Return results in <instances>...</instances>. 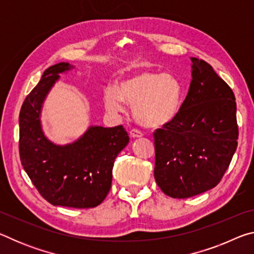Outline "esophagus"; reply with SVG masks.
Segmentation results:
<instances>
[{
    "instance_id": "esophagus-1",
    "label": "esophagus",
    "mask_w": 254,
    "mask_h": 254,
    "mask_svg": "<svg viewBox=\"0 0 254 254\" xmlns=\"http://www.w3.org/2000/svg\"><path fill=\"white\" fill-rule=\"evenodd\" d=\"M143 135V133L141 132L140 130H137V128H132L130 131V136L131 137H141Z\"/></svg>"
}]
</instances>
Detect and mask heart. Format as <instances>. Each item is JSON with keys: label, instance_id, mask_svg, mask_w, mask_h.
<instances>
[{"label": "heart", "instance_id": "obj_1", "mask_svg": "<svg viewBox=\"0 0 254 254\" xmlns=\"http://www.w3.org/2000/svg\"><path fill=\"white\" fill-rule=\"evenodd\" d=\"M182 85L171 74L137 71L124 77L117 87L104 89V105L111 113L124 111V102L133 106L136 121L145 127H160L173 121L182 105Z\"/></svg>", "mask_w": 254, "mask_h": 254}]
</instances>
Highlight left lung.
<instances>
[{
    "label": "left lung",
    "mask_w": 254,
    "mask_h": 254,
    "mask_svg": "<svg viewBox=\"0 0 254 254\" xmlns=\"http://www.w3.org/2000/svg\"><path fill=\"white\" fill-rule=\"evenodd\" d=\"M190 59L192 79L178 114L153 133L154 179L173 198L214 188L238 147L233 91L209 64Z\"/></svg>",
    "instance_id": "8db88e82"
}]
</instances>
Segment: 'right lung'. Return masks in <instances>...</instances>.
Returning <instances> with one entry per match:
<instances>
[{
    "label": "right lung",
    "mask_w": 254,
    "mask_h": 254,
    "mask_svg": "<svg viewBox=\"0 0 254 254\" xmlns=\"http://www.w3.org/2000/svg\"><path fill=\"white\" fill-rule=\"evenodd\" d=\"M74 68L59 63L46 69L21 107L20 159L40 195L55 206L91 208L109 194L115 158L128 143L122 126L89 127L75 142L58 145L45 135L42 104L59 74Z\"/></svg>",
    "instance_id": "right-lung-1"
}]
</instances>
